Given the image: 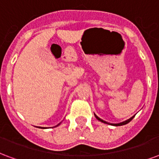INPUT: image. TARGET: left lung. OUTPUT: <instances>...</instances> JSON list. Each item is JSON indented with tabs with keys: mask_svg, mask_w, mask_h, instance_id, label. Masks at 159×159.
<instances>
[{
	"mask_svg": "<svg viewBox=\"0 0 159 159\" xmlns=\"http://www.w3.org/2000/svg\"><path fill=\"white\" fill-rule=\"evenodd\" d=\"M94 116H95V117H96L97 119L99 120V121H100V122H102V123H107V124H111V125H113V126H122V125H125V124H127V123H129L131 121V120L133 119L134 117V116H133L132 117H130L129 119L126 120V121H123V122H122V123H107V122H106V121H104V120H102L101 118H100V117H98V116H96L95 114H94Z\"/></svg>",
	"mask_w": 159,
	"mask_h": 159,
	"instance_id": "left-lung-1",
	"label": "left lung"
}]
</instances>
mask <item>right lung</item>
I'll return each instance as SVG.
<instances>
[{"instance_id": "right-lung-1", "label": "right lung", "mask_w": 159, "mask_h": 159, "mask_svg": "<svg viewBox=\"0 0 159 159\" xmlns=\"http://www.w3.org/2000/svg\"><path fill=\"white\" fill-rule=\"evenodd\" d=\"M59 124H60V123H59V124H58V125H57V126H59ZM57 126H55V127H57ZM39 128H42V129H46V128H44V127H43V128H42V127H39Z\"/></svg>"}]
</instances>
